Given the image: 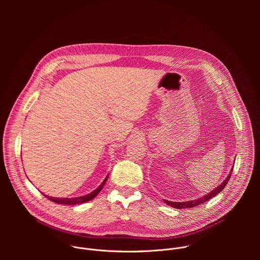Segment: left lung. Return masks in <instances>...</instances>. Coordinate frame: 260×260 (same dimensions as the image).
Wrapping results in <instances>:
<instances>
[{"instance_id":"obj_1","label":"left lung","mask_w":260,"mask_h":260,"mask_svg":"<svg viewBox=\"0 0 260 260\" xmlns=\"http://www.w3.org/2000/svg\"><path fill=\"white\" fill-rule=\"evenodd\" d=\"M234 165H235V164H234ZM233 170H234V167H233V169H232V172H233ZM231 176H232V173H230V175H229L228 178L223 181V183H221V184L219 185V186L216 187L213 191L209 192L207 196H204V197L201 198V199H198V200H194V201L183 202V203H181V202H169V201L165 200V203H166L167 205L173 207V208H176V209H185V208H192V207L199 206V205H201V204H203V203L209 201L210 199L214 198V197L217 196L218 193H220L222 189H224V187L226 186V184H228V182H229Z\"/></svg>"}]
</instances>
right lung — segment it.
<instances>
[{"instance_id":"right-lung-1","label":"right lung","mask_w":260,"mask_h":260,"mask_svg":"<svg viewBox=\"0 0 260 260\" xmlns=\"http://www.w3.org/2000/svg\"><path fill=\"white\" fill-rule=\"evenodd\" d=\"M107 179H108V176L105 178V180L102 182V184L100 185V186L95 189V190H93L92 192H90V193H88V194H86V196H83V197H79V198H73V199H67V198H64V199H58V198H51V197H48V196H46V194H44L48 200H50V201H52V202H54V203H56V204H59V205H80V204H83V203H86V202H88V201H91L93 198H95L96 196H98V193L102 190V188L104 187V185H105V183H106V181H107Z\"/></svg>"}]
</instances>
